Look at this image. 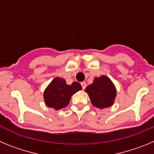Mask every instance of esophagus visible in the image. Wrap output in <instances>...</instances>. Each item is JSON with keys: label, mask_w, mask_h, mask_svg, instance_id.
Masks as SVG:
<instances>
[{"label": "esophagus", "mask_w": 154, "mask_h": 154, "mask_svg": "<svg viewBox=\"0 0 154 154\" xmlns=\"http://www.w3.org/2000/svg\"><path fill=\"white\" fill-rule=\"evenodd\" d=\"M81 85H82V89H85V87H86V83H85V82H82L81 83Z\"/></svg>", "instance_id": "1"}]
</instances>
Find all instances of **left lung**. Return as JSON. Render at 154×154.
Wrapping results in <instances>:
<instances>
[{
  "mask_svg": "<svg viewBox=\"0 0 154 154\" xmlns=\"http://www.w3.org/2000/svg\"><path fill=\"white\" fill-rule=\"evenodd\" d=\"M94 106L99 109L111 106L114 103L116 89L112 81L106 75L94 79L93 83L85 88Z\"/></svg>",
  "mask_w": 154,
  "mask_h": 154,
  "instance_id": "left-lung-1",
  "label": "left lung"
}]
</instances>
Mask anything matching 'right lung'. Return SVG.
<instances>
[{"instance_id": "1", "label": "right lung", "mask_w": 154, "mask_h": 154, "mask_svg": "<svg viewBox=\"0 0 154 154\" xmlns=\"http://www.w3.org/2000/svg\"><path fill=\"white\" fill-rule=\"evenodd\" d=\"M82 85L77 82L67 85L65 79L56 77L48 85L44 92L46 106L58 110L67 106L72 96L81 90Z\"/></svg>"}]
</instances>
